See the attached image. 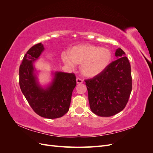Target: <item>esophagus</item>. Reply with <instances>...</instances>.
I'll list each match as a JSON object with an SVG mask.
<instances>
[{
	"label": "esophagus",
	"instance_id": "esophagus-1",
	"mask_svg": "<svg viewBox=\"0 0 153 153\" xmlns=\"http://www.w3.org/2000/svg\"><path fill=\"white\" fill-rule=\"evenodd\" d=\"M76 83L77 84H82V83H83V80L81 79L80 78H76Z\"/></svg>",
	"mask_w": 153,
	"mask_h": 153
}]
</instances>
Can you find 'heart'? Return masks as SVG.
Segmentation results:
<instances>
[{
  "label": "heart",
  "mask_w": 153,
  "mask_h": 153,
  "mask_svg": "<svg viewBox=\"0 0 153 153\" xmlns=\"http://www.w3.org/2000/svg\"><path fill=\"white\" fill-rule=\"evenodd\" d=\"M112 55L107 48L91 45L76 46L66 54L62 55V61L66 66L74 68L75 64L81 65L82 75L94 77L108 68L112 61Z\"/></svg>",
  "instance_id": "1"
}]
</instances>
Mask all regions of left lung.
Masks as SVG:
<instances>
[{"instance_id":"8db88e82","label":"left lung","mask_w":153,"mask_h":153,"mask_svg":"<svg viewBox=\"0 0 153 153\" xmlns=\"http://www.w3.org/2000/svg\"><path fill=\"white\" fill-rule=\"evenodd\" d=\"M121 48L115 51L117 59L102 73L85 80L92 112L110 117L126 106L132 90L131 66Z\"/></svg>"}]
</instances>
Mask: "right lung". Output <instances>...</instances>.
<instances>
[{"instance_id": "right-lung-1", "label": "right lung", "mask_w": 153, "mask_h": 153, "mask_svg": "<svg viewBox=\"0 0 153 153\" xmlns=\"http://www.w3.org/2000/svg\"><path fill=\"white\" fill-rule=\"evenodd\" d=\"M43 50V45L39 43L27 51L20 66V87L31 108L39 116L61 117L69 110L72 92L76 85V76L73 73L56 72L50 86L42 89L36 80L32 63Z\"/></svg>"}]
</instances>
